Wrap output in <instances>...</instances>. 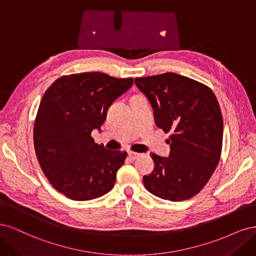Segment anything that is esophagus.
I'll use <instances>...</instances> for the list:
<instances>
[{
    "label": "esophagus",
    "instance_id": "esophagus-1",
    "mask_svg": "<svg viewBox=\"0 0 256 256\" xmlns=\"http://www.w3.org/2000/svg\"><path fill=\"white\" fill-rule=\"evenodd\" d=\"M142 154L137 153V152H133V151H130V152H128L130 158V160H137V158H140V156H142Z\"/></svg>",
    "mask_w": 256,
    "mask_h": 256
}]
</instances>
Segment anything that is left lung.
Segmentation results:
<instances>
[{"instance_id":"obj_1","label":"left lung","mask_w":256,"mask_h":256,"mask_svg":"<svg viewBox=\"0 0 256 256\" xmlns=\"http://www.w3.org/2000/svg\"><path fill=\"white\" fill-rule=\"evenodd\" d=\"M135 84L151 103L156 126L171 133L169 158L151 153L154 170L144 185L164 200L190 199L220 160L224 119L217 98L200 82L172 72L136 78Z\"/></svg>"}]
</instances>
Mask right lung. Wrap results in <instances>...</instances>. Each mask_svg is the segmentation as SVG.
<instances>
[{
  "label": "right lung",
  "mask_w": 256,
  "mask_h": 256,
  "mask_svg": "<svg viewBox=\"0 0 256 256\" xmlns=\"http://www.w3.org/2000/svg\"><path fill=\"white\" fill-rule=\"evenodd\" d=\"M133 80L101 72L70 74L57 78L41 98L36 156L48 182L69 199L92 200L112 189L128 153L96 144L92 132L101 130L110 106Z\"/></svg>",
  "instance_id": "add662e5"
}]
</instances>
